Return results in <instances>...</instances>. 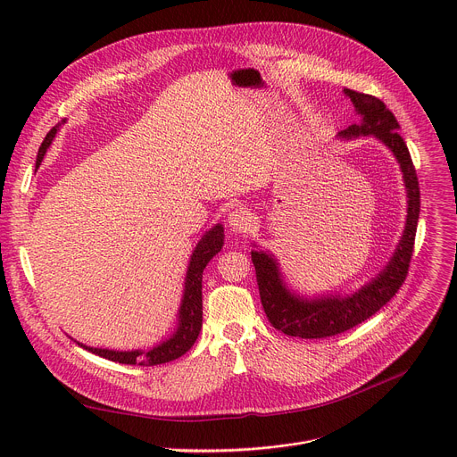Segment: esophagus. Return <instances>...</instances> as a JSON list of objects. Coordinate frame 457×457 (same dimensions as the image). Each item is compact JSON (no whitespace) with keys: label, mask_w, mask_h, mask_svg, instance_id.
<instances>
[{"label":"esophagus","mask_w":457,"mask_h":457,"mask_svg":"<svg viewBox=\"0 0 457 457\" xmlns=\"http://www.w3.org/2000/svg\"><path fill=\"white\" fill-rule=\"evenodd\" d=\"M228 222H229L231 231H235L238 235H245L253 226V215L245 208H237L229 213Z\"/></svg>","instance_id":"obj_1"}]
</instances>
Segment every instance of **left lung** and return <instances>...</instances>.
Segmentation results:
<instances>
[{
	"instance_id": "1",
	"label": "left lung",
	"mask_w": 457,
	"mask_h": 457,
	"mask_svg": "<svg viewBox=\"0 0 457 457\" xmlns=\"http://www.w3.org/2000/svg\"><path fill=\"white\" fill-rule=\"evenodd\" d=\"M344 94L354 104L356 113L361 115V122L342 129L338 137H374L393 152L403 173L407 189V222L386 266L358 291L344 296L337 293L307 298L295 293L287 287L275 254L262 249H253L251 260L266 316L275 329L287 337L328 338L349 331L354 325L370 318L398 293L405 282L414 251L420 219V184L409 148L398 132L400 124L395 113L378 97L349 88H344Z\"/></svg>"
}]
</instances>
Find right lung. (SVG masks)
<instances>
[{"instance_id":"obj_1","label":"right lung","mask_w":457,"mask_h":457,"mask_svg":"<svg viewBox=\"0 0 457 457\" xmlns=\"http://www.w3.org/2000/svg\"><path fill=\"white\" fill-rule=\"evenodd\" d=\"M59 129V124H55L50 132L46 134L36 159V168H39L46 148L54 141L55 134ZM224 245V228L222 224H215L210 231L204 233V237L199 240L197 247L193 249L187 271H186V280H184V293L177 314V328L170 338L164 342L154 345L152 349H136V351H112V349H97V347H88L85 344H79L83 349L103 356L112 361H119L124 365H143V367H152V365H161L166 361H173L179 356L186 354L193 344L197 342L199 333L203 329V271L208 266L210 260L222 249Z\"/></svg>"}]
</instances>
